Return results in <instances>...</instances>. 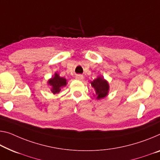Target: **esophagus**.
<instances>
[{"label": "esophagus", "mask_w": 160, "mask_h": 160, "mask_svg": "<svg viewBox=\"0 0 160 160\" xmlns=\"http://www.w3.org/2000/svg\"><path fill=\"white\" fill-rule=\"evenodd\" d=\"M76 78H77V79H78V80H82V79H83V75H82V74H77L76 75Z\"/></svg>", "instance_id": "34e87169"}]
</instances>
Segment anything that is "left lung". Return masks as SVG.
Returning <instances> with one entry per match:
<instances>
[{
  "mask_svg": "<svg viewBox=\"0 0 160 160\" xmlns=\"http://www.w3.org/2000/svg\"><path fill=\"white\" fill-rule=\"evenodd\" d=\"M91 83L96 91L97 99H102L107 95L108 91H109V84L104 78L98 77L91 82Z\"/></svg>",
  "mask_w": 160,
  "mask_h": 160,
  "instance_id": "8db88e82",
  "label": "left lung"
}]
</instances>
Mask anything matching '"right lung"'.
<instances>
[{
    "mask_svg": "<svg viewBox=\"0 0 160 160\" xmlns=\"http://www.w3.org/2000/svg\"><path fill=\"white\" fill-rule=\"evenodd\" d=\"M48 83L51 86V92L53 94H58L61 91V88L66 86V78L60 77L58 74L56 73L55 77L48 81Z\"/></svg>",
    "mask_w": 160,
    "mask_h": 160,
    "instance_id": "obj_1",
    "label": "right lung"
}]
</instances>
